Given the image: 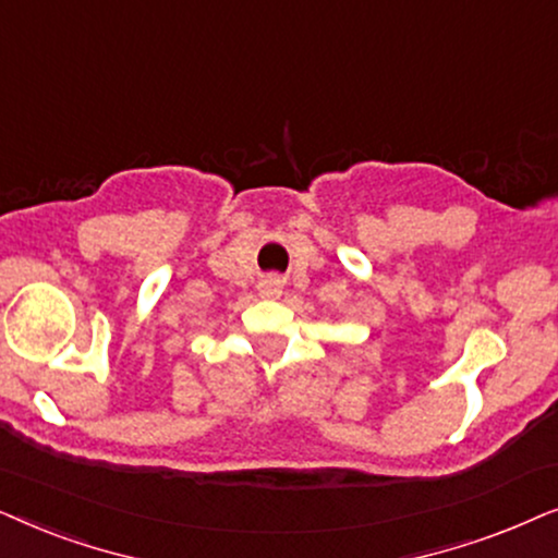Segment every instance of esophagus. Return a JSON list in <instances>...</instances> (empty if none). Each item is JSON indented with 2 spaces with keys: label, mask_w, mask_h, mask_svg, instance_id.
<instances>
[{
  "label": "esophagus",
  "mask_w": 558,
  "mask_h": 558,
  "mask_svg": "<svg viewBox=\"0 0 558 558\" xmlns=\"http://www.w3.org/2000/svg\"><path fill=\"white\" fill-rule=\"evenodd\" d=\"M257 291H259V295H263V299H278V295L283 293V280L275 278V275H270V278L259 280Z\"/></svg>",
  "instance_id": "obj_1"
}]
</instances>
